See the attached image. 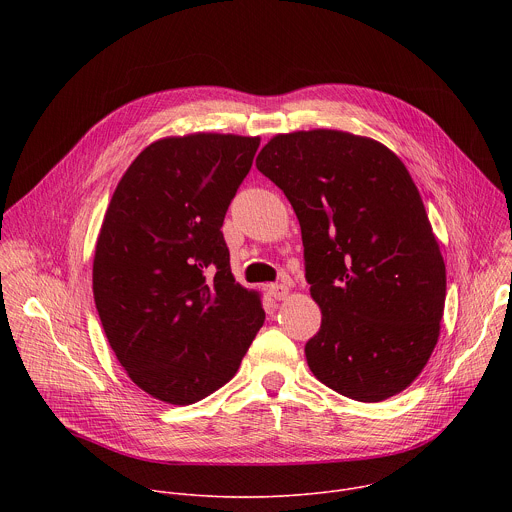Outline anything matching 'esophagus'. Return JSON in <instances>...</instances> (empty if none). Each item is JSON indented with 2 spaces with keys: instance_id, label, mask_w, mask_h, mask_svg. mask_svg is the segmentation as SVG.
I'll return each mask as SVG.
<instances>
[{
  "instance_id": "34e87169",
  "label": "esophagus",
  "mask_w": 512,
  "mask_h": 512,
  "mask_svg": "<svg viewBox=\"0 0 512 512\" xmlns=\"http://www.w3.org/2000/svg\"><path fill=\"white\" fill-rule=\"evenodd\" d=\"M269 296L275 298V300H285L289 296V287L285 283H279V285H271L269 287Z\"/></svg>"
}]
</instances>
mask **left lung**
<instances>
[{"instance_id": "obj_1", "label": "left lung", "mask_w": 512, "mask_h": 512, "mask_svg": "<svg viewBox=\"0 0 512 512\" xmlns=\"http://www.w3.org/2000/svg\"><path fill=\"white\" fill-rule=\"evenodd\" d=\"M302 227L322 326L308 367L332 391L379 403L423 371L446 304V265L405 164L338 129L277 133L257 156Z\"/></svg>"}]
</instances>
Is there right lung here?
Instances as JSON below:
<instances>
[{
	"label": "right lung",
	"instance_id": "add662e5",
	"mask_svg": "<svg viewBox=\"0 0 512 512\" xmlns=\"http://www.w3.org/2000/svg\"><path fill=\"white\" fill-rule=\"evenodd\" d=\"M259 141L162 137L131 162L107 206L95 306L127 377L158 401L190 405L221 389L265 322L259 291L231 273L221 231Z\"/></svg>",
	"mask_w": 512,
	"mask_h": 512
}]
</instances>
